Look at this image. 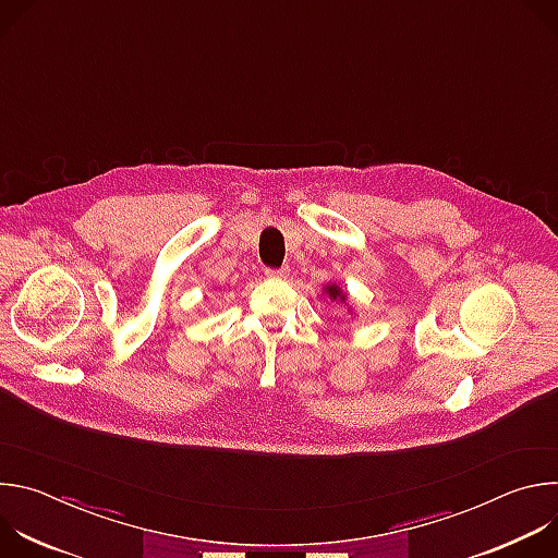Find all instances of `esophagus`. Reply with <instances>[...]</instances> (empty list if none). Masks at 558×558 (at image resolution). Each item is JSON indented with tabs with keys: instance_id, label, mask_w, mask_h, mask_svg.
<instances>
[{
	"instance_id": "esophagus-1",
	"label": "esophagus",
	"mask_w": 558,
	"mask_h": 558,
	"mask_svg": "<svg viewBox=\"0 0 558 558\" xmlns=\"http://www.w3.org/2000/svg\"><path fill=\"white\" fill-rule=\"evenodd\" d=\"M265 276L282 280V278H287V276H289V267H278V269H271V267H267V269H265Z\"/></svg>"
}]
</instances>
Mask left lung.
Here are the masks:
<instances>
[{"label": "left lung", "instance_id": "left-lung-1", "mask_svg": "<svg viewBox=\"0 0 558 558\" xmlns=\"http://www.w3.org/2000/svg\"><path fill=\"white\" fill-rule=\"evenodd\" d=\"M327 293L333 298V300H347V293H342L336 284H331V287H327Z\"/></svg>", "mask_w": 558, "mask_h": 558}]
</instances>
